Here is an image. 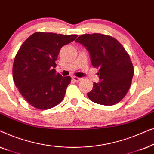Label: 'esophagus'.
<instances>
[{
    "label": "esophagus",
    "instance_id": "1",
    "mask_svg": "<svg viewBox=\"0 0 154 154\" xmlns=\"http://www.w3.org/2000/svg\"><path fill=\"white\" fill-rule=\"evenodd\" d=\"M72 79L75 82H79V81H81L82 79H81V78H79V77H77V76H73L72 77Z\"/></svg>",
    "mask_w": 154,
    "mask_h": 154
}]
</instances>
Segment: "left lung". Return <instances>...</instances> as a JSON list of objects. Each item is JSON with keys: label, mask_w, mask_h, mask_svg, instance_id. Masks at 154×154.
<instances>
[{"label": "left lung", "mask_w": 154, "mask_h": 154, "mask_svg": "<svg viewBox=\"0 0 154 154\" xmlns=\"http://www.w3.org/2000/svg\"><path fill=\"white\" fill-rule=\"evenodd\" d=\"M75 42L89 52L92 64L99 68L100 83H94L88 97L97 104L111 106L123 100L130 89L134 68L123 46L114 38L102 33L84 34Z\"/></svg>", "instance_id": "left-lung-1"}]
</instances>
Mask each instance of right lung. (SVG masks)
<instances>
[{"instance_id": "1", "label": "right lung", "mask_w": 154, "mask_h": 154, "mask_svg": "<svg viewBox=\"0 0 154 154\" xmlns=\"http://www.w3.org/2000/svg\"><path fill=\"white\" fill-rule=\"evenodd\" d=\"M77 36L35 32L21 45L14 57L12 75L16 87L32 106L46 110L64 99L71 79L56 73L52 68L57 66L61 48Z\"/></svg>"}]
</instances>
